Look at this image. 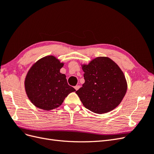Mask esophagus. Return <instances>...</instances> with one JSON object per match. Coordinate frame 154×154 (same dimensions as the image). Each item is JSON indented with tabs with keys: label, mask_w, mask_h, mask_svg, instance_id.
Here are the masks:
<instances>
[{
	"label": "esophagus",
	"mask_w": 154,
	"mask_h": 154,
	"mask_svg": "<svg viewBox=\"0 0 154 154\" xmlns=\"http://www.w3.org/2000/svg\"><path fill=\"white\" fill-rule=\"evenodd\" d=\"M80 85H76L75 87H74V88H75L76 91H77L79 89V88H80Z\"/></svg>",
	"instance_id": "obj_1"
}]
</instances>
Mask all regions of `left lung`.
Returning a JSON list of instances; mask_svg holds the SVG:
<instances>
[{
	"label": "left lung",
	"mask_w": 154,
	"mask_h": 154,
	"mask_svg": "<svg viewBox=\"0 0 154 154\" xmlns=\"http://www.w3.org/2000/svg\"><path fill=\"white\" fill-rule=\"evenodd\" d=\"M85 83L76 91L83 106L96 114L114 109L127 90L123 71L108 57H97L82 65Z\"/></svg>",
	"instance_id": "obj_1"
}]
</instances>
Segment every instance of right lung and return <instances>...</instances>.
I'll return each instance as SVG.
<instances>
[{
	"label": "right lung",
	"mask_w": 154,
	"mask_h": 154,
	"mask_svg": "<svg viewBox=\"0 0 154 154\" xmlns=\"http://www.w3.org/2000/svg\"><path fill=\"white\" fill-rule=\"evenodd\" d=\"M63 64L54 56H47L29 70L24 82L25 89L36 107L45 110L57 108L69 94L76 91L68 85L66 76L60 72Z\"/></svg>",
	"instance_id": "obj_1"
}]
</instances>
